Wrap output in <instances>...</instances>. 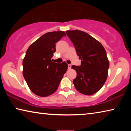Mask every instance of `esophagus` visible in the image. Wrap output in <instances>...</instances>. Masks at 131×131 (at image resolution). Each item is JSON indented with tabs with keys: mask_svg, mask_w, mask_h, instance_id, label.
<instances>
[{
	"mask_svg": "<svg viewBox=\"0 0 131 131\" xmlns=\"http://www.w3.org/2000/svg\"><path fill=\"white\" fill-rule=\"evenodd\" d=\"M71 68H72V65L70 64H69L68 65V69H70Z\"/></svg>",
	"mask_w": 131,
	"mask_h": 131,
	"instance_id": "obj_1",
	"label": "esophagus"
}]
</instances>
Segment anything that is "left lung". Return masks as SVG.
I'll list each match as a JSON object with an SVG mask.
<instances>
[{"label":"left lung","mask_w":131,"mask_h":131,"mask_svg":"<svg viewBox=\"0 0 131 131\" xmlns=\"http://www.w3.org/2000/svg\"><path fill=\"white\" fill-rule=\"evenodd\" d=\"M66 34L81 61L80 66H72L77 72L73 81L74 87L84 95L94 94L103 87L107 77L109 62L105 48L83 31L67 30Z\"/></svg>","instance_id":"1"}]
</instances>
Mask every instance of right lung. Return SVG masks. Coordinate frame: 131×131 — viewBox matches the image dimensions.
Listing matches in <instances>:
<instances>
[{
    "instance_id": "right-lung-1",
    "label": "right lung",
    "mask_w": 131,
    "mask_h": 131,
    "mask_svg": "<svg viewBox=\"0 0 131 131\" xmlns=\"http://www.w3.org/2000/svg\"><path fill=\"white\" fill-rule=\"evenodd\" d=\"M66 35L63 31L47 32L29 47L23 62V76L29 88L35 94L46 97L58 88L68 65L53 62L55 43Z\"/></svg>"
}]
</instances>
